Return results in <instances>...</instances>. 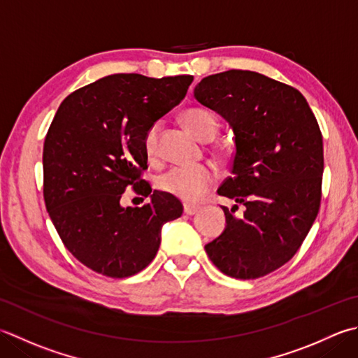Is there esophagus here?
Listing matches in <instances>:
<instances>
[{"label":"esophagus","instance_id":"1","mask_svg":"<svg viewBox=\"0 0 358 358\" xmlns=\"http://www.w3.org/2000/svg\"><path fill=\"white\" fill-rule=\"evenodd\" d=\"M199 206H195V205H185V214L186 215H194L195 213H199Z\"/></svg>","mask_w":358,"mask_h":358}]
</instances>
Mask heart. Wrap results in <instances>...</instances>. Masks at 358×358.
<instances>
[{
	"label": "heart",
	"mask_w": 358,
	"mask_h": 358,
	"mask_svg": "<svg viewBox=\"0 0 358 358\" xmlns=\"http://www.w3.org/2000/svg\"><path fill=\"white\" fill-rule=\"evenodd\" d=\"M183 122L195 136L200 139L214 138L217 133L215 117L206 110L191 108L183 113ZM158 131L159 124H153L145 131L144 149L150 158L158 153ZM217 173L211 164L199 166H177L172 167L158 178V187L166 194H171L183 201H199L215 183Z\"/></svg>",
	"instance_id": "obj_1"
}]
</instances>
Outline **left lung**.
Listing matches in <instances>:
<instances>
[{
	"label": "left lung",
	"mask_w": 358,
	"mask_h": 358,
	"mask_svg": "<svg viewBox=\"0 0 358 358\" xmlns=\"http://www.w3.org/2000/svg\"><path fill=\"white\" fill-rule=\"evenodd\" d=\"M194 97L225 119L236 144L233 175L217 191L236 205L223 206L227 227L206 253L231 278L268 275L295 256L317 219L324 169L317 117L296 88L243 69L205 77Z\"/></svg>",
	"instance_id": "left-lung-1"
}]
</instances>
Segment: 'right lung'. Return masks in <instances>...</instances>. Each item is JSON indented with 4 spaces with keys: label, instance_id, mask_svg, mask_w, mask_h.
Listing matches in <instances>:
<instances>
[{
    "label": "right lung",
    "instance_id": "obj_1",
    "mask_svg": "<svg viewBox=\"0 0 358 358\" xmlns=\"http://www.w3.org/2000/svg\"><path fill=\"white\" fill-rule=\"evenodd\" d=\"M192 80L111 74L60 103L45 138L43 195L62 242L85 267L110 278L136 275L157 256L164 223L183 213L141 172L145 131L183 101ZM127 185L151 203L124 208Z\"/></svg>",
    "mask_w": 358,
    "mask_h": 358
}]
</instances>
